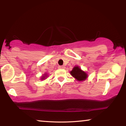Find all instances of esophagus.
I'll use <instances>...</instances> for the list:
<instances>
[{
	"label": "esophagus",
	"instance_id": "obj_1",
	"mask_svg": "<svg viewBox=\"0 0 126 126\" xmlns=\"http://www.w3.org/2000/svg\"><path fill=\"white\" fill-rule=\"evenodd\" d=\"M59 68H60V69H64L65 67L63 66H59Z\"/></svg>",
	"mask_w": 126,
	"mask_h": 126
}]
</instances>
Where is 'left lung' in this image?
I'll return each instance as SVG.
<instances>
[{"label": "left lung", "mask_w": 126, "mask_h": 126, "mask_svg": "<svg viewBox=\"0 0 126 126\" xmlns=\"http://www.w3.org/2000/svg\"><path fill=\"white\" fill-rule=\"evenodd\" d=\"M70 74L78 81H83L88 78V74L80 69L79 66H75Z\"/></svg>", "instance_id": "left-lung-1"}]
</instances>
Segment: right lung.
Here are the masks:
<instances>
[{"instance_id": "right-lung-1", "label": "right lung", "mask_w": 126, "mask_h": 126, "mask_svg": "<svg viewBox=\"0 0 126 126\" xmlns=\"http://www.w3.org/2000/svg\"><path fill=\"white\" fill-rule=\"evenodd\" d=\"M47 74H45V75H44V76L42 77V78H41V80L44 79L46 78V77H47Z\"/></svg>"}]
</instances>
